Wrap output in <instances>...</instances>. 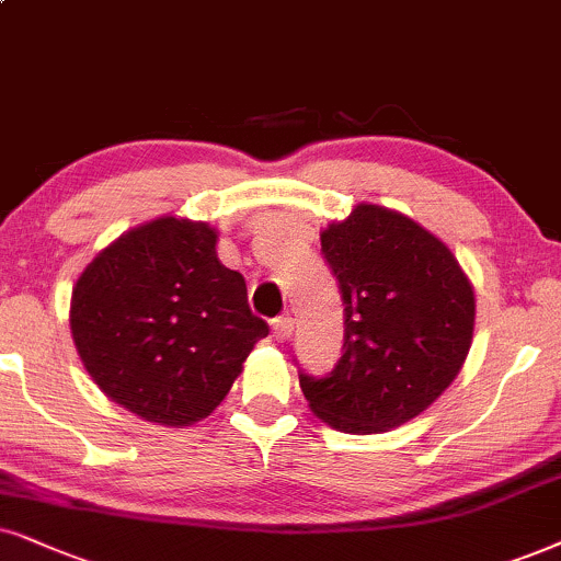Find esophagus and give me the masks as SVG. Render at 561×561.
Segmentation results:
<instances>
[{"label": "esophagus", "mask_w": 561, "mask_h": 561, "mask_svg": "<svg viewBox=\"0 0 561 561\" xmlns=\"http://www.w3.org/2000/svg\"><path fill=\"white\" fill-rule=\"evenodd\" d=\"M293 329H295V321L289 316H279V318H274V323H272V333H274V339L276 342H287L289 336H293Z\"/></svg>", "instance_id": "esophagus-1"}]
</instances>
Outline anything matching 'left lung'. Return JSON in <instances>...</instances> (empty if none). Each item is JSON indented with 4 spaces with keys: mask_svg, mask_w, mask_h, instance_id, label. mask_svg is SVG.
<instances>
[{
    "mask_svg": "<svg viewBox=\"0 0 561 561\" xmlns=\"http://www.w3.org/2000/svg\"><path fill=\"white\" fill-rule=\"evenodd\" d=\"M344 302L342 357L300 373L333 430L370 435L414 420L456 378L471 346L473 289L448 245L399 211L359 204L321 236Z\"/></svg>",
    "mask_w": 561,
    "mask_h": 561,
    "instance_id": "obj_1",
    "label": "left lung"
}]
</instances>
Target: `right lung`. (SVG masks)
Instances as JSON below:
<instances>
[{"instance_id":"add662e5","label":"right lung","mask_w":561,"mask_h":561,"mask_svg":"<svg viewBox=\"0 0 561 561\" xmlns=\"http://www.w3.org/2000/svg\"><path fill=\"white\" fill-rule=\"evenodd\" d=\"M217 232L160 217L98 253L72 293V336L98 388L147 422L188 427L219 407L268 325Z\"/></svg>"}]
</instances>
